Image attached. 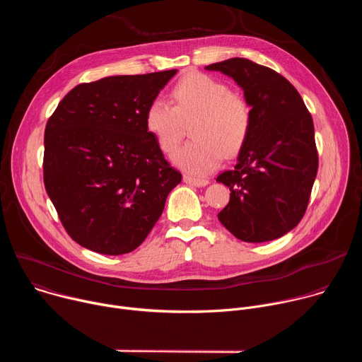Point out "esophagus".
<instances>
[{"mask_svg":"<svg viewBox=\"0 0 362 362\" xmlns=\"http://www.w3.org/2000/svg\"><path fill=\"white\" fill-rule=\"evenodd\" d=\"M183 182L189 186H194V187H203L206 185H209L208 179H196V177H190V176H183Z\"/></svg>","mask_w":362,"mask_h":362,"instance_id":"esophagus-1","label":"esophagus"}]
</instances>
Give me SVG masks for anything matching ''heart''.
Instances as JSON below:
<instances>
[{
  "label": "heart",
  "instance_id": "obj_1",
  "mask_svg": "<svg viewBox=\"0 0 362 362\" xmlns=\"http://www.w3.org/2000/svg\"><path fill=\"white\" fill-rule=\"evenodd\" d=\"M175 106L166 98H154L144 115L147 132L165 153L179 144L185 122L196 116L190 134L194 140L172 154V162L183 172L204 176L214 172L226 156L245 143L252 122L249 103L208 74L189 73L173 88Z\"/></svg>",
  "mask_w": 362,
  "mask_h": 362
}]
</instances>
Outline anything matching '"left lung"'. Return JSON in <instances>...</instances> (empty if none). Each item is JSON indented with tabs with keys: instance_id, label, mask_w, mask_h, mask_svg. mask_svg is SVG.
<instances>
[{
	"instance_id": "8db88e82",
	"label": "left lung",
	"mask_w": 362,
	"mask_h": 362,
	"mask_svg": "<svg viewBox=\"0 0 362 362\" xmlns=\"http://www.w3.org/2000/svg\"><path fill=\"white\" fill-rule=\"evenodd\" d=\"M230 77L249 103L252 122L236 165L216 182L230 190L221 223L238 239H278L302 219L318 172L314 122L296 88L247 59L206 66Z\"/></svg>"
}]
</instances>
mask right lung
Returning a JSON list of instances; mask_svg holds the SVG:
<instances>
[{
  "mask_svg": "<svg viewBox=\"0 0 362 362\" xmlns=\"http://www.w3.org/2000/svg\"><path fill=\"white\" fill-rule=\"evenodd\" d=\"M177 70L76 86L47 122L44 185L67 233L103 255L147 238L182 175L147 132L150 103Z\"/></svg>",
  "mask_w": 362,
  "mask_h": 362,
  "instance_id": "1",
  "label": "right lung"
}]
</instances>
